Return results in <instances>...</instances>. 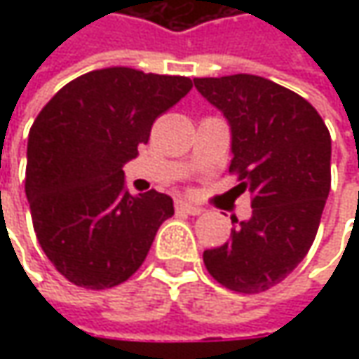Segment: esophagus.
<instances>
[{
  "mask_svg": "<svg viewBox=\"0 0 359 359\" xmlns=\"http://www.w3.org/2000/svg\"><path fill=\"white\" fill-rule=\"evenodd\" d=\"M175 212L177 214H187V215H200L203 210L198 208V205H191V203H187V201H175Z\"/></svg>",
  "mask_w": 359,
  "mask_h": 359,
  "instance_id": "1",
  "label": "esophagus"
}]
</instances>
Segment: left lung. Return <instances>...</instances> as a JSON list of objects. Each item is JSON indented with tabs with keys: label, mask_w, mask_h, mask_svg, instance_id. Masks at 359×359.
I'll use <instances>...</instances> for the list:
<instances>
[{
	"label": "left lung",
	"mask_w": 359,
	"mask_h": 359,
	"mask_svg": "<svg viewBox=\"0 0 359 359\" xmlns=\"http://www.w3.org/2000/svg\"><path fill=\"white\" fill-rule=\"evenodd\" d=\"M231 130L229 172L252 194V217H231V240L205 250L215 282L259 294L287 278L316 240L332 186V137L316 107L266 77H196Z\"/></svg>",
	"instance_id": "left-lung-1"
}]
</instances>
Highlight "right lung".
Wrapping results in <instances>:
<instances>
[{
  "label": "right lung",
  "mask_w": 359,
  "mask_h": 359,
  "mask_svg": "<svg viewBox=\"0 0 359 359\" xmlns=\"http://www.w3.org/2000/svg\"><path fill=\"white\" fill-rule=\"evenodd\" d=\"M189 90V77L105 67L63 86L35 118L25 196L37 241L65 280L105 290L144 264L173 200L131 196L121 168Z\"/></svg>",
  "instance_id": "add662e5"
}]
</instances>
